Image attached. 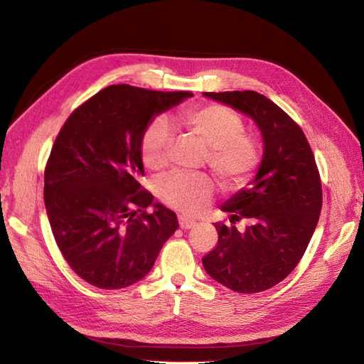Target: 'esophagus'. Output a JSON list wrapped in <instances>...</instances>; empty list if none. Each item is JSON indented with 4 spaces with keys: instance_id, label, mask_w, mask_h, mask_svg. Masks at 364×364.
<instances>
[{
    "instance_id": "obj_1",
    "label": "esophagus",
    "mask_w": 364,
    "mask_h": 364,
    "mask_svg": "<svg viewBox=\"0 0 364 364\" xmlns=\"http://www.w3.org/2000/svg\"><path fill=\"white\" fill-rule=\"evenodd\" d=\"M178 222H180V227L183 230H189V228L197 225V222L194 219L188 218V215H180V218H178Z\"/></svg>"
}]
</instances>
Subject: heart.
Listing matches in <instances>:
<instances>
[{"label": "heart", "instance_id": "obj_1", "mask_svg": "<svg viewBox=\"0 0 364 364\" xmlns=\"http://www.w3.org/2000/svg\"><path fill=\"white\" fill-rule=\"evenodd\" d=\"M180 127L208 150L206 161L223 186L242 188L257 173L261 162L258 144L244 134L239 115L222 105H206L183 112ZM168 133L161 122H153L141 141V159L149 170L167 164ZM158 194L168 206L184 213L202 211L214 194V183L206 175L172 173L162 178Z\"/></svg>", "mask_w": 364, "mask_h": 364}]
</instances>
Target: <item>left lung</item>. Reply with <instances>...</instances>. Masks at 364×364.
<instances>
[{
	"mask_svg": "<svg viewBox=\"0 0 364 364\" xmlns=\"http://www.w3.org/2000/svg\"><path fill=\"white\" fill-rule=\"evenodd\" d=\"M203 95L249 115L264 142L257 176L220 206L233 225L214 223L219 241L203 267L231 291H266L299 264L318 225L322 186L314 154L297 123L258 92ZM239 220H246L244 232L234 227Z\"/></svg>",
	"mask_w": 364,
	"mask_h": 364,
	"instance_id": "obj_1",
	"label": "left lung"
}]
</instances>
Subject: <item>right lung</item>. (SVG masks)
<instances>
[{
  "label": "right lung",
  "instance_id": "1",
  "mask_svg": "<svg viewBox=\"0 0 364 364\" xmlns=\"http://www.w3.org/2000/svg\"><path fill=\"white\" fill-rule=\"evenodd\" d=\"M189 97L117 84L59 131L45 167V208L60 253L89 284L120 289L142 280L178 228L176 214L139 183L141 141L156 115Z\"/></svg>",
  "mask_w": 364,
  "mask_h": 364
}]
</instances>
